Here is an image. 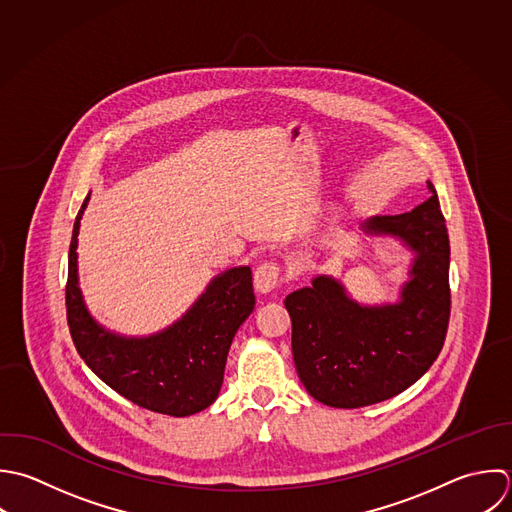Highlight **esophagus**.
Returning <instances> with one entry per match:
<instances>
[{"label":"esophagus","mask_w":512,"mask_h":512,"mask_svg":"<svg viewBox=\"0 0 512 512\" xmlns=\"http://www.w3.org/2000/svg\"><path fill=\"white\" fill-rule=\"evenodd\" d=\"M255 289L259 293H269L277 287L279 279H281V265L275 261H263L257 269H255Z\"/></svg>","instance_id":"esophagus-1"}]
</instances>
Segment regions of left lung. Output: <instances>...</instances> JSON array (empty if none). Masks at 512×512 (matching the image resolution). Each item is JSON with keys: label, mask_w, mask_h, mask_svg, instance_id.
Here are the masks:
<instances>
[{"label": "left lung", "mask_w": 512, "mask_h": 512, "mask_svg": "<svg viewBox=\"0 0 512 512\" xmlns=\"http://www.w3.org/2000/svg\"><path fill=\"white\" fill-rule=\"evenodd\" d=\"M431 197L409 213L369 219V233L403 239L415 253L411 281L397 305L363 307L331 277L285 299L293 361L313 399L337 409L387 401L419 381L437 361L451 317L449 233Z\"/></svg>", "instance_id": "8db88e82"}]
</instances>
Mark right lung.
Wrapping results in <instances>:
<instances>
[{
    "mask_svg": "<svg viewBox=\"0 0 512 512\" xmlns=\"http://www.w3.org/2000/svg\"><path fill=\"white\" fill-rule=\"evenodd\" d=\"M85 197L73 225L65 285L67 325L85 365L131 403L169 417L207 409L219 395L231 341L255 307L249 267L215 277L173 327L145 339L101 329L87 313L77 287V233Z\"/></svg>",
    "mask_w": 512,
    "mask_h": 512,
    "instance_id": "add662e5",
    "label": "right lung"
}]
</instances>
